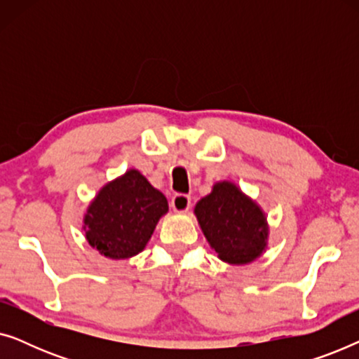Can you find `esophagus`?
I'll list each match as a JSON object with an SVG mask.
<instances>
[{
    "label": "esophagus",
    "mask_w": 359,
    "mask_h": 359,
    "mask_svg": "<svg viewBox=\"0 0 359 359\" xmlns=\"http://www.w3.org/2000/svg\"><path fill=\"white\" fill-rule=\"evenodd\" d=\"M191 205V198L188 194H175L171 198V208H173L175 212H186Z\"/></svg>",
    "instance_id": "obj_1"
}]
</instances>
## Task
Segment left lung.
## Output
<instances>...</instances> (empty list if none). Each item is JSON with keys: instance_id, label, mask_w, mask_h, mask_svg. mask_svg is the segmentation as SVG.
I'll use <instances>...</instances> for the list:
<instances>
[{"instance_id": "8db88e82", "label": "left lung", "mask_w": 359, "mask_h": 359, "mask_svg": "<svg viewBox=\"0 0 359 359\" xmlns=\"http://www.w3.org/2000/svg\"><path fill=\"white\" fill-rule=\"evenodd\" d=\"M194 212L210 247L225 263H252L266 247V217L233 183L214 184Z\"/></svg>"}]
</instances>
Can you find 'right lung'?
<instances>
[{
	"instance_id": "1",
	"label": "right lung",
	"mask_w": 359,
	"mask_h": 359,
	"mask_svg": "<svg viewBox=\"0 0 359 359\" xmlns=\"http://www.w3.org/2000/svg\"><path fill=\"white\" fill-rule=\"evenodd\" d=\"M168 201L144 175L129 170L106 184L85 215L88 243L112 259L130 258L145 248Z\"/></svg>"
}]
</instances>
